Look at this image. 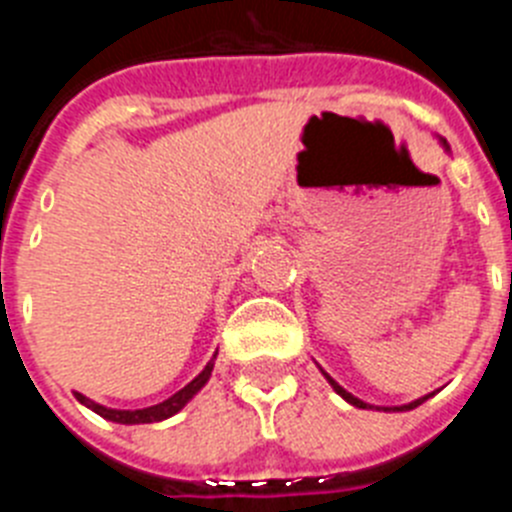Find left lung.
Segmentation results:
<instances>
[{"mask_svg": "<svg viewBox=\"0 0 512 512\" xmlns=\"http://www.w3.org/2000/svg\"><path fill=\"white\" fill-rule=\"evenodd\" d=\"M438 140H441V146L446 148V151H449V143H446V140H443V138H438ZM323 374H325V372H323ZM325 379H328V382H330V387H333V390H336L338 395L343 397V400H346V402H351V405H354V408H372V405H369V402L359 400V397H354V395H351V392H346V390H343L341 384H338L336 379H333V377H328V374H325ZM428 397H433V392H431V395L418 397V400L408 402V405H395V408H382V410H384V413H405V410H413V408H418V405H423V402L428 400ZM377 410H379V408H377Z\"/></svg>", "mask_w": 512, "mask_h": 512, "instance_id": "1", "label": "left lung"}]
</instances>
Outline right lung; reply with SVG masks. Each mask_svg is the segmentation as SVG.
Masks as SVG:
<instances>
[{"instance_id":"obj_1","label":"right lung","mask_w":512,"mask_h":512,"mask_svg":"<svg viewBox=\"0 0 512 512\" xmlns=\"http://www.w3.org/2000/svg\"><path fill=\"white\" fill-rule=\"evenodd\" d=\"M217 356V351H215ZM215 356H212L210 361H207V366L202 369L197 377L192 379V382L187 384V387H182V390L176 392V395H171L169 400L158 402V405H151V408H140V410H115V408H104V405H99V402L89 400V397H84L81 392H76V400L81 402V405H87L89 410H94L97 415H102L104 420H112V423H122V425H138V423H161V420L171 418V415H176L179 410L187 405L189 400H192L197 392L202 390L207 384V379H210L212 374V366H215Z\"/></svg>"}]
</instances>
